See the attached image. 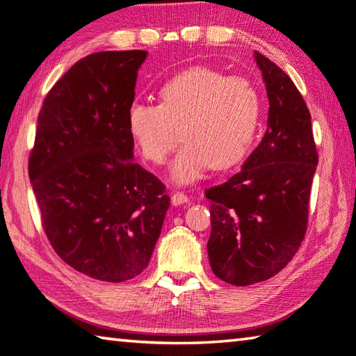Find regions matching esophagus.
<instances>
[{
  "label": "esophagus",
  "instance_id": "1",
  "mask_svg": "<svg viewBox=\"0 0 356 356\" xmlns=\"http://www.w3.org/2000/svg\"><path fill=\"white\" fill-rule=\"evenodd\" d=\"M171 201H172L174 206H182V204H185V202H188L190 198L184 193V191H176V193L172 195Z\"/></svg>",
  "mask_w": 356,
  "mask_h": 356
}]
</instances>
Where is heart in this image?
I'll list each match as a JSON object with an SVG mask.
<instances>
[{
    "instance_id": "b5f03b06",
    "label": "heart",
    "mask_w": 356,
    "mask_h": 356,
    "mask_svg": "<svg viewBox=\"0 0 356 356\" xmlns=\"http://www.w3.org/2000/svg\"><path fill=\"white\" fill-rule=\"evenodd\" d=\"M158 98V106L139 101L128 106V131L140 155L154 165L168 160L180 131L185 144L171 165V177L177 184L193 182L211 166L238 165L249 154L261 101L247 79L191 67L163 83Z\"/></svg>"
}]
</instances>
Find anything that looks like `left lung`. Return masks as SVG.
Masks as SVG:
<instances>
[{
    "label": "left lung",
    "mask_w": 356,
    "mask_h": 356,
    "mask_svg": "<svg viewBox=\"0 0 356 356\" xmlns=\"http://www.w3.org/2000/svg\"><path fill=\"white\" fill-rule=\"evenodd\" d=\"M269 99L268 128L228 182L206 190L211 201L209 263L227 284L268 280L300 249L307 228L318 155L310 112L291 79L255 52Z\"/></svg>",
    "instance_id": "obj_1"
}]
</instances>
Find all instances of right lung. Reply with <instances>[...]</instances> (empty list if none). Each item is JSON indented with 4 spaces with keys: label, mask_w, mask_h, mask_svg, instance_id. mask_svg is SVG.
<instances>
[{
    "label": "right lung",
    "mask_w": 356,
    "mask_h": 356,
    "mask_svg": "<svg viewBox=\"0 0 356 356\" xmlns=\"http://www.w3.org/2000/svg\"><path fill=\"white\" fill-rule=\"evenodd\" d=\"M145 58L97 52L72 65L44 99L28 163L56 255L104 282L147 268L169 207L165 185L134 161L127 125Z\"/></svg>",
    "instance_id": "add662e5"
}]
</instances>
